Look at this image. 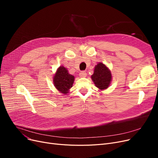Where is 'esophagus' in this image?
Instances as JSON below:
<instances>
[{"instance_id":"obj_1","label":"esophagus","mask_w":158,"mask_h":158,"mask_svg":"<svg viewBox=\"0 0 158 158\" xmlns=\"http://www.w3.org/2000/svg\"><path fill=\"white\" fill-rule=\"evenodd\" d=\"M86 76H87V73H86V72L85 71H81L79 73V76L81 77H85Z\"/></svg>"}]
</instances>
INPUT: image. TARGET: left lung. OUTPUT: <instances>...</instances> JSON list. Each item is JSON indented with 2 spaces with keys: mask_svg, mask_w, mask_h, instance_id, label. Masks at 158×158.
<instances>
[{
  "mask_svg": "<svg viewBox=\"0 0 158 158\" xmlns=\"http://www.w3.org/2000/svg\"><path fill=\"white\" fill-rule=\"evenodd\" d=\"M97 88L104 90L108 88L112 81L111 70L104 63L100 62L95 66L94 72L91 76Z\"/></svg>",
  "mask_w": 158,
  "mask_h": 158,
  "instance_id": "left-lung-1",
  "label": "left lung"
}]
</instances>
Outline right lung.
<instances>
[{"mask_svg":"<svg viewBox=\"0 0 158 158\" xmlns=\"http://www.w3.org/2000/svg\"><path fill=\"white\" fill-rule=\"evenodd\" d=\"M74 80L75 77L69 73L66 68L60 66L53 76V84L60 93L67 95L73 86Z\"/></svg>","mask_w":158,"mask_h":158,"instance_id":"add662e5","label":"right lung"}]
</instances>
